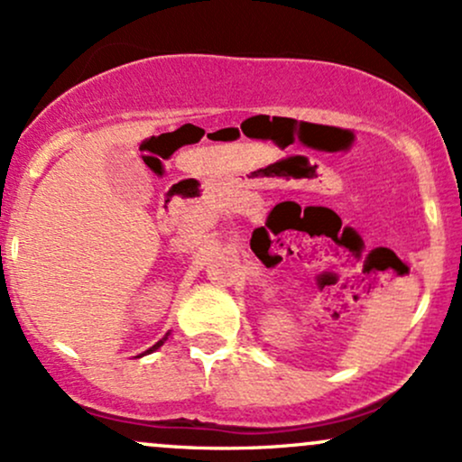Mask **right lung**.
I'll return each mask as SVG.
<instances>
[{
  "label": "right lung",
  "mask_w": 462,
  "mask_h": 462,
  "mask_svg": "<svg viewBox=\"0 0 462 462\" xmlns=\"http://www.w3.org/2000/svg\"><path fill=\"white\" fill-rule=\"evenodd\" d=\"M162 341H164V338H162ZM162 341H158V343H156V346H152L150 349H147V354H152V352H153V349H158V347H161V346H162Z\"/></svg>",
  "instance_id": "right-lung-1"
}]
</instances>
